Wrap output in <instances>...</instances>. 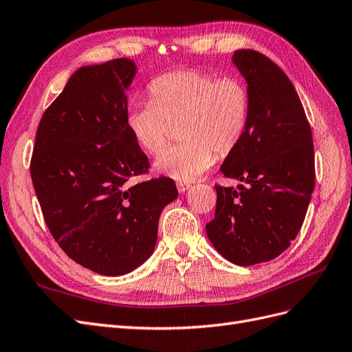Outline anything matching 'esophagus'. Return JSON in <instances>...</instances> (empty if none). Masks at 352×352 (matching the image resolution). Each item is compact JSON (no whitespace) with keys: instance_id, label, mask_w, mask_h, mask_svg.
Instances as JSON below:
<instances>
[{"instance_id":"esophagus-1","label":"esophagus","mask_w":352,"mask_h":352,"mask_svg":"<svg viewBox=\"0 0 352 352\" xmlns=\"http://www.w3.org/2000/svg\"><path fill=\"white\" fill-rule=\"evenodd\" d=\"M176 186H177L179 192H185V190H188L190 188V184H188V182H177Z\"/></svg>"}]
</instances>
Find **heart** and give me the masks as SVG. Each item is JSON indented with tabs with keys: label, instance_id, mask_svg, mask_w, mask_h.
Segmentation results:
<instances>
[{
	"label": "heart",
	"instance_id": "heart-1",
	"mask_svg": "<svg viewBox=\"0 0 352 352\" xmlns=\"http://www.w3.org/2000/svg\"><path fill=\"white\" fill-rule=\"evenodd\" d=\"M151 102L133 105L127 129L142 150L157 155L179 126L182 144L157 158L155 172L180 182L199 177L219 157L229 155L247 132L250 89L236 76L217 78L201 70H177L155 78Z\"/></svg>",
	"mask_w": 352,
	"mask_h": 352
}]
</instances>
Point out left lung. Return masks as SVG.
I'll return each instance as SVG.
<instances>
[{"label": "left lung", "instance_id": "1", "mask_svg": "<svg viewBox=\"0 0 352 352\" xmlns=\"http://www.w3.org/2000/svg\"><path fill=\"white\" fill-rule=\"evenodd\" d=\"M232 61L248 83L251 107L247 132L220 170L241 184L216 185V216L206 230L226 260L252 265L278 257L300 232L314 189V146L285 72L254 50H238Z\"/></svg>", "mask_w": 352, "mask_h": 352}]
</instances>
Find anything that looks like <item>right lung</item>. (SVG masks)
<instances>
[{"label": "right lung", "instance_id": "1", "mask_svg": "<svg viewBox=\"0 0 352 352\" xmlns=\"http://www.w3.org/2000/svg\"><path fill=\"white\" fill-rule=\"evenodd\" d=\"M135 63L85 66L42 114L30 176L52 238L95 273L120 276L154 251L158 219L176 199L170 177L141 184L148 157L127 129L124 91Z\"/></svg>", "mask_w": 352, "mask_h": 352}]
</instances>
